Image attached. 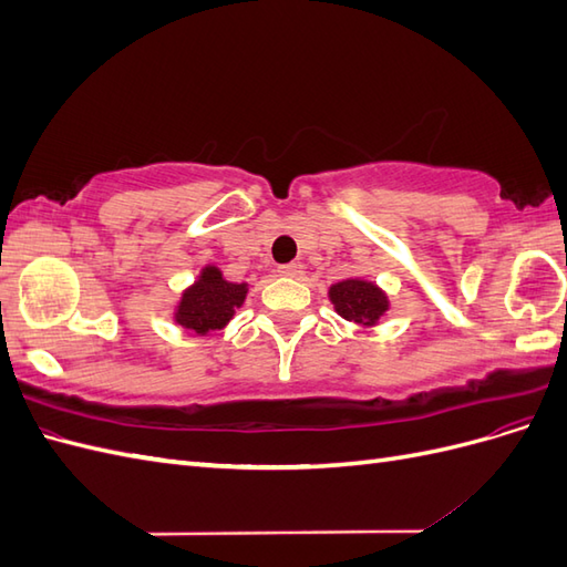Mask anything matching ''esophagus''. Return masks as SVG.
<instances>
[{"mask_svg":"<svg viewBox=\"0 0 567 567\" xmlns=\"http://www.w3.org/2000/svg\"><path fill=\"white\" fill-rule=\"evenodd\" d=\"M300 269L302 267L298 262H290V265H281L277 271H279V277H298Z\"/></svg>","mask_w":567,"mask_h":567,"instance_id":"obj_1","label":"esophagus"}]
</instances>
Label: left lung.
<instances>
[{
	"instance_id": "1",
	"label": "left lung",
	"mask_w": 567,
	"mask_h": 567,
	"mask_svg": "<svg viewBox=\"0 0 567 567\" xmlns=\"http://www.w3.org/2000/svg\"><path fill=\"white\" fill-rule=\"evenodd\" d=\"M329 300L333 302L336 312L354 323L375 326L388 312V296L373 281L364 279H346L329 288Z\"/></svg>"
}]
</instances>
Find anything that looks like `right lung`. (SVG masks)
<instances>
[{
    "label": "right lung",
    "mask_w": 567,
    "mask_h": 567,
    "mask_svg": "<svg viewBox=\"0 0 567 567\" xmlns=\"http://www.w3.org/2000/svg\"><path fill=\"white\" fill-rule=\"evenodd\" d=\"M248 284H231L221 277L219 267L208 265L200 269V277L188 286L177 302L175 321L196 336H208L225 329L238 307L244 305Z\"/></svg>",
    "instance_id": "obj_1"
}]
</instances>
